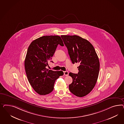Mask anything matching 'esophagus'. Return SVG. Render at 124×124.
<instances>
[{"mask_svg": "<svg viewBox=\"0 0 124 124\" xmlns=\"http://www.w3.org/2000/svg\"><path fill=\"white\" fill-rule=\"evenodd\" d=\"M64 75H65V76H68L69 75V72L68 71H64Z\"/></svg>", "mask_w": 124, "mask_h": 124, "instance_id": "34e87169", "label": "esophagus"}]
</instances>
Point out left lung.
Listing matches in <instances>:
<instances>
[{"label": "left lung", "instance_id": "1", "mask_svg": "<svg viewBox=\"0 0 124 124\" xmlns=\"http://www.w3.org/2000/svg\"><path fill=\"white\" fill-rule=\"evenodd\" d=\"M72 63H79L78 74L70 73L73 81L69 85L72 94L82 97L90 93L95 86L99 73L100 62L93 46L77 35H61Z\"/></svg>", "mask_w": 124, "mask_h": 124}]
</instances>
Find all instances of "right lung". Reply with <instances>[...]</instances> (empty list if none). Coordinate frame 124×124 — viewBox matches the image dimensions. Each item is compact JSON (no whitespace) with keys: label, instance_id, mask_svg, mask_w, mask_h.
<instances>
[{"label":"right lung","instance_id":"obj_1","mask_svg":"<svg viewBox=\"0 0 124 124\" xmlns=\"http://www.w3.org/2000/svg\"><path fill=\"white\" fill-rule=\"evenodd\" d=\"M58 45H64L60 36H44L32 42L28 49L24 61L27 77L31 86L39 94L51 92L55 80L64 75L62 71L46 68Z\"/></svg>","mask_w":124,"mask_h":124}]
</instances>
